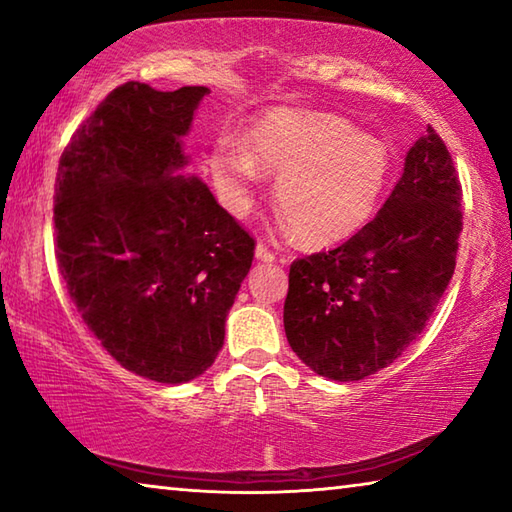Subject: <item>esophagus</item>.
Returning <instances> with one entry per match:
<instances>
[{"label": "esophagus", "instance_id": "34e87169", "mask_svg": "<svg viewBox=\"0 0 512 512\" xmlns=\"http://www.w3.org/2000/svg\"><path fill=\"white\" fill-rule=\"evenodd\" d=\"M255 255H257L259 262H266V264L275 262V255L271 253V250H268V246H266V244H257V248H255Z\"/></svg>", "mask_w": 512, "mask_h": 512}]
</instances>
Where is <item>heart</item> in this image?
Masks as SVG:
<instances>
[{"mask_svg": "<svg viewBox=\"0 0 512 512\" xmlns=\"http://www.w3.org/2000/svg\"><path fill=\"white\" fill-rule=\"evenodd\" d=\"M207 164L223 203L235 214L253 203L257 166L277 173L275 207L309 246L357 235L375 216L393 178L384 142L359 135L332 112L302 108L266 112L250 131V149L221 137Z\"/></svg>", "mask_w": 512, "mask_h": 512, "instance_id": "obj_1", "label": "heart"}]
</instances>
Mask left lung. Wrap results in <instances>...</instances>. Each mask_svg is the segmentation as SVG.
<instances>
[{
  "label": "left lung",
  "mask_w": 512,
  "mask_h": 512,
  "mask_svg": "<svg viewBox=\"0 0 512 512\" xmlns=\"http://www.w3.org/2000/svg\"><path fill=\"white\" fill-rule=\"evenodd\" d=\"M461 198L452 155L427 126L375 219L291 264L284 332L311 370L359 381L418 339L454 275Z\"/></svg>",
  "instance_id": "1"
}]
</instances>
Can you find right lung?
<instances>
[{
  "instance_id": "right-lung-1",
  "label": "right lung",
  "mask_w": 512,
  "mask_h": 512,
  "mask_svg": "<svg viewBox=\"0 0 512 512\" xmlns=\"http://www.w3.org/2000/svg\"><path fill=\"white\" fill-rule=\"evenodd\" d=\"M210 94L128 81L76 128L56 173L58 271L85 325L135 375L183 384L212 366L255 239L196 176L180 137Z\"/></svg>"
}]
</instances>
